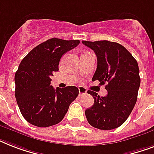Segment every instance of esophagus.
Segmentation results:
<instances>
[{"label": "esophagus", "mask_w": 154, "mask_h": 154, "mask_svg": "<svg viewBox=\"0 0 154 154\" xmlns=\"http://www.w3.org/2000/svg\"><path fill=\"white\" fill-rule=\"evenodd\" d=\"M78 90H79V96L85 95L87 93V89L83 86H78Z\"/></svg>", "instance_id": "34e87169"}]
</instances>
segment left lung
<instances>
[{
	"label": "left lung",
	"mask_w": 154,
	"mask_h": 154,
	"mask_svg": "<svg viewBox=\"0 0 154 154\" xmlns=\"http://www.w3.org/2000/svg\"><path fill=\"white\" fill-rule=\"evenodd\" d=\"M82 43L93 49L97 57V67L93 81L106 83L108 94L100 97L94 91V104L85 110L87 121L94 128L110 130L121 126L131 113L137 102L141 83L135 58L122 45L109 41Z\"/></svg>",
	"instance_id": "obj_1"
}]
</instances>
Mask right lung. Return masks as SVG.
Listing matches in <instances>:
<instances>
[{
  "label": "right lung",
  "mask_w": 154,
  "mask_h": 154,
  "mask_svg": "<svg viewBox=\"0 0 154 154\" xmlns=\"http://www.w3.org/2000/svg\"><path fill=\"white\" fill-rule=\"evenodd\" d=\"M79 43L78 40L51 38L35 47L21 60L15 74V97L21 114L30 124L38 127L57 124L78 96L76 86L54 89L50 77L59 69L61 57Z\"/></svg>",
  "instance_id": "obj_1"
}]
</instances>
